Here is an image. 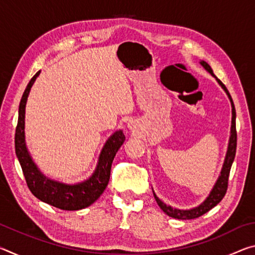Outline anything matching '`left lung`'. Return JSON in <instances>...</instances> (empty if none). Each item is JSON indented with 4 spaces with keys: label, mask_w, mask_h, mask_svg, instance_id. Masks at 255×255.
<instances>
[{
    "label": "left lung",
    "mask_w": 255,
    "mask_h": 255,
    "mask_svg": "<svg viewBox=\"0 0 255 255\" xmlns=\"http://www.w3.org/2000/svg\"><path fill=\"white\" fill-rule=\"evenodd\" d=\"M200 64L206 68L207 71L210 73L211 75L216 77L208 63H206V62H204V60H202V62H200ZM216 80H217L218 83L222 85V88L225 90L228 98H230V100L232 102V115H233L232 116V129H231V138H230V144H228V149H227V154H226V157H225V162H224L221 175H219V178L217 180V182H216V184H215L213 191L210 192L209 197L207 198V199L204 202H202V204L199 207H196V208L190 209V210L173 209L172 207L166 206L165 204H164V202L159 200L158 198L156 197V195L154 193V198H155V200H156L157 205L159 206V208H161L166 215H169L170 217H173V218H176V219H193V218L200 217V216L206 214L207 211H209L211 208H214L216 205L219 204V202L222 201L223 198L225 197V195H226V191H227V188H228V178H230L231 167H232V164H233V161H234L235 154H236V144H237L236 112H235L234 102H233V99L231 97L230 92H228V90L226 89V86L224 85L223 82L221 80H218L217 77H216Z\"/></svg>",
    "instance_id": "left-lung-1"
}]
</instances>
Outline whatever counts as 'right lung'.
<instances>
[{
	"label": "right lung",
	"instance_id": "right-lung-1",
	"mask_svg": "<svg viewBox=\"0 0 255 255\" xmlns=\"http://www.w3.org/2000/svg\"><path fill=\"white\" fill-rule=\"evenodd\" d=\"M39 73L40 71L37 72L30 80L20 101L19 118L14 137L16 157L20 162L28 188L34 197L46 204L63 210L83 209L92 205L107 188L110 179L112 161H114L116 153L118 152L120 146L124 144L125 135L122 130L116 131L107 140L105 147L102 148L100 157H99L96 172L89 180L82 183L68 185L47 179L33 163L24 141L25 103H27L30 89Z\"/></svg>",
	"mask_w": 255,
	"mask_h": 255
}]
</instances>
